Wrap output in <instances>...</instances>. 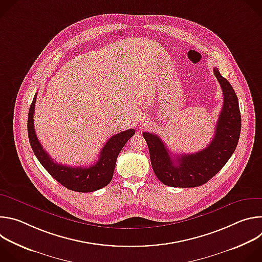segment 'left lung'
<instances>
[{"label":"left lung","instance_id":"left-lung-1","mask_svg":"<svg viewBox=\"0 0 262 262\" xmlns=\"http://www.w3.org/2000/svg\"><path fill=\"white\" fill-rule=\"evenodd\" d=\"M213 73L221 85L224 103L214 137L205 149L196 154L172 157L159 136L143 133L152 169L166 185L195 188L204 184L225 166L237 146L242 127L238 99L230 83L221 76L217 68H213Z\"/></svg>","mask_w":262,"mask_h":262}]
</instances>
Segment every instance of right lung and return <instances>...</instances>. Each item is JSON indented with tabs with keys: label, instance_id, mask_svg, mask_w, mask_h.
Here are the masks:
<instances>
[{
	"label": "right lung",
	"instance_id": "1",
	"mask_svg": "<svg viewBox=\"0 0 262 262\" xmlns=\"http://www.w3.org/2000/svg\"><path fill=\"white\" fill-rule=\"evenodd\" d=\"M37 94L31 103L28 115V135L33 151L43 168L65 188L89 193L107 185L115 170L117 157L125 143L135 135V129H127L111 137L100 151L98 161L90 167H70L56 163L45 150L34 128V111Z\"/></svg>",
	"mask_w": 262,
	"mask_h": 262
}]
</instances>
